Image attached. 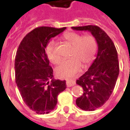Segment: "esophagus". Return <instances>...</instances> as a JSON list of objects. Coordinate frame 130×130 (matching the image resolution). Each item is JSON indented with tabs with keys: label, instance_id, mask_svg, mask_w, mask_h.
<instances>
[{
	"label": "esophagus",
	"instance_id": "esophagus-1",
	"mask_svg": "<svg viewBox=\"0 0 130 130\" xmlns=\"http://www.w3.org/2000/svg\"><path fill=\"white\" fill-rule=\"evenodd\" d=\"M66 84H67L68 87H71V86H73L76 84V82L74 80H67L66 81Z\"/></svg>",
	"mask_w": 130,
	"mask_h": 130
}]
</instances>
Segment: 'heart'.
<instances>
[{"instance_id":"obj_1","label":"heart","mask_w":130,"mask_h":130,"mask_svg":"<svg viewBox=\"0 0 130 130\" xmlns=\"http://www.w3.org/2000/svg\"><path fill=\"white\" fill-rule=\"evenodd\" d=\"M63 39L73 46L70 59L62 61L56 68V74L60 78H68L74 76L81 70L83 66L86 68L92 62L95 56L98 44L93 35H83L76 32H68L63 35ZM48 60L54 64L60 61V57L56 49V42L51 40L46 48Z\"/></svg>"}]
</instances>
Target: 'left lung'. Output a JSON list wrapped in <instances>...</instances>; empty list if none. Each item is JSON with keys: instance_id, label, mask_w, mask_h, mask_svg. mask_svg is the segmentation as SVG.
Segmentation results:
<instances>
[{"instance_id": "1", "label": "left lung", "mask_w": 130, "mask_h": 130, "mask_svg": "<svg viewBox=\"0 0 130 130\" xmlns=\"http://www.w3.org/2000/svg\"><path fill=\"white\" fill-rule=\"evenodd\" d=\"M76 30H88L95 38L98 50L95 60L87 72L78 80L84 93L76 99V104L85 111H95L110 98L119 74L116 48L111 39L97 26L72 27Z\"/></svg>"}]
</instances>
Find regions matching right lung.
I'll list each match as a JSON object with an SVG mask.
<instances>
[{
  "mask_svg": "<svg viewBox=\"0 0 130 130\" xmlns=\"http://www.w3.org/2000/svg\"><path fill=\"white\" fill-rule=\"evenodd\" d=\"M66 28H36L24 37L14 60L15 80L23 100L38 114L48 113L56 106L58 94L65 90V81L55 80L46 48L52 37Z\"/></svg>",
  "mask_w": 130,
  "mask_h": 130,
  "instance_id": "right-lung-1",
  "label": "right lung"
}]
</instances>
